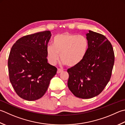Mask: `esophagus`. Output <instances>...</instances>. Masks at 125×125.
I'll use <instances>...</instances> for the list:
<instances>
[{"mask_svg":"<svg viewBox=\"0 0 125 125\" xmlns=\"http://www.w3.org/2000/svg\"><path fill=\"white\" fill-rule=\"evenodd\" d=\"M63 70H62V69H57V74H60V73H62L63 72Z\"/></svg>","mask_w":125,"mask_h":125,"instance_id":"1","label":"esophagus"}]
</instances>
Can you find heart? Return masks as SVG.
Segmentation results:
<instances>
[{
  "mask_svg": "<svg viewBox=\"0 0 125 125\" xmlns=\"http://www.w3.org/2000/svg\"><path fill=\"white\" fill-rule=\"evenodd\" d=\"M89 48L85 37L68 32L58 34L52 41V46L46 49V54L50 63L55 64L59 60L68 67H74L84 60Z\"/></svg>",
  "mask_w": 125,
  "mask_h": 125,
  "instance_id": "1",
  "label": "heart"
}]
</instances>
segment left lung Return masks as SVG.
Segmentation results:
<instances>
[{
  "mask_svg": "<svg viewBox=\"0 0 125 125\" xmlns=\"http://www.w3.org/2000/svg\"><path fill=\"white\" fill-rule=\"evenodd\" d=\"M88 50L84 60L68 69V87L75 96L90 99L100 94L109 81L114 63L113 48L101 34L89 31L86 34Z\"/></svg>",
  "mask_w": 125,
  "mask_h": 125,
  "instance_id": "left-lung-1",
  "label": "left lung"
}]
</instances>
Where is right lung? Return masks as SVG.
Listing matches in <instances>:
<instances>
[{
  "label": "right lung",
  "instance_id": "right-lung-1",
  "mask_svg": "<svg viewBox=\"0 0 125 125\" xmlns=\"http://www.w3.org/2000/svg\"><path fill=\"white\" fill-rule=\"evenodd\" d=\"M51 36L50 31L25 36L11 48L8 59L10 81L17 94L24 100L41 98L57 72L46 58Z\"/></svg>",
  "mask_w": 125,
  "mask_h": 125
}]
</instances>
